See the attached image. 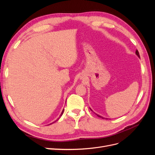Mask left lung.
<instances>
[{"label": "left lung", "mask_w": 155, "mask_h": 155, "mask_svg": "<svg viewBox=\"0 0 155 155\" xmlns=\"http://www.w3.org/2000/svg\"><path fill=\"white\" fill-rule=\"evenodd\" d=\"M136 54H137V55L138 56V58H140V54H139V52H138V51L137 50H136ZM91 110H92L91 109ZM96 115H97L98 117H100V118H103V119L105 118H104V117H102V116H100V115H98V114H96ZM105 119H107V118H105Z\"/></svg>", "instance_id": "left-lung-1"}]
</instances>
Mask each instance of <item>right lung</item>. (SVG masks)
I'll return each mask as SVG.
<instances>
[{"mask_svg": "<svg viewBox=\"0 0 155 155\" xmlns=\"http://www.w3.org/2000/svg\"><path fill=\"white\" fill-rule=\"evenodd\" d=\"M63 112H64V109L63 110V111H62V112H61V114H60V116H59V118H60V117H61V116H62V114H63ZM59 118H58V120ZM57 121V120H55V121H54V122H53V123L55 122V121ZM53 123H51V124H53Z\"/></svg>", "mask_w": 155, "mask_h": 155, "instance_id": "obj_1", "label": "right lung"}]
</instances>
